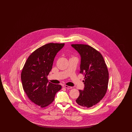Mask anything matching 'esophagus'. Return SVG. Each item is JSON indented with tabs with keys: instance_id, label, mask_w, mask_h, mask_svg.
<instances>
[{
	"instance_id": "34e87169",
	"label": "esophagus",
	"mask_w": 132,
	"mask_h": 132,
	"mask_svg": "<svg viewBox=\"0 0 132 132\" xmlns=\"http://www.w3.org/2000/svg\"><path fill=\"white\" fill-rule=\"evenodd\" d=\"M64 87L66 88H68V89H71V88H72V87H70V86H66V85H64Z\"/></svg>"
}]
</instances>
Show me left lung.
I'll use <instances>...</instances> for the list:
<instances>
[{"mask_svg": "<svg viewBox=\"0 0 132 132\" xmlns=\"http://www.w3.org/2000/svg\"><path fill=\"white\" fill-rule=\"evenodd\" d=\"M81 56L80 73L85 75L84 90L76 100L85 108L92 107L103 98L108 87L109 74L101 53L86 44H71Z\"/></svg>", "mask_w": 132, "mask_h": 132, "instance_id": "obj_1", "label": "left lung"}]
</instances>
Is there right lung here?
<instances>
[{
	"label": "right lung",
	"instance_id": "right-lung-1",
	"mask_svg": "<svg viewBox=\"0 0 132 132\" xmlns=\"http://www.w3.org/2000/svg\"><path fill=\"white\" fill-rule=\"evenodd\" d=\"M64 44L50 43L34 51L28 58L21 73L23 89L31 101L42 108L54 100L61 86L48 82L47 76L52 69L57 53Z\"/></svg>",
	"mask_w": 132,
	"mask_h": 132
}]
</instances>
